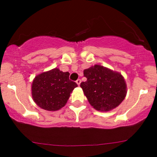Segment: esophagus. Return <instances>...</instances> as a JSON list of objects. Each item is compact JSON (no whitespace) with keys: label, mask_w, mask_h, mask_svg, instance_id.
<instances>
[{"label":"esophagus","mask_w":157,"mask_h":157,"mask_svg":"<svg viewBox=\"0 0 157 157\" xmlns=\"http://www.w3.org/2000/svg\"><path fill=\"white\" fill-rule=\"evenodd\" d=\"M76 83H77V84H78V86H79V85H80V83H81V79H78V80H77V81H76Z\"/></svg>","instance_id":"1"}]
</instances>
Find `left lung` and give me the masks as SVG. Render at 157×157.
Here are the masks:
<instances>
[{
  "mask_svg": "<svg viewBox=\"0 0 157 157\" xmlns=\"http://www.w3.org/2000/svg\"><path fill=\"white\" fill-rule=\"evenodd\" d=\"M87 81L81 82L84 95L96 110L106 112L117 108L127 93L125 79L119 72L100 65L83 71Z\"/></svg>",
  "mask_w": 157,
  "mask_h": 157,
  "instance_id": "obj_1",
  "label": "left lung"
}]
</instances>
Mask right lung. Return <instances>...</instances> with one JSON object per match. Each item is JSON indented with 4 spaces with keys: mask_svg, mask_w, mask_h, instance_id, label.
Listing matches in <instances>:
<instances>
[{
    "mask_svg": "<svg viewBox=\"0 0 157 157\" xmlns=\"http://www.w3.org/2000/svg\"><path fill=\"white\" fill-rule=\"evenodd\" d=\"M69 73L55 68L38 74L31 86L32 98L40 108L55 111L65 106L78 85L69 80Z\"/></svg>",
    "mask_w": 157,
    "mask_h": 157,
    "instance_id": "1",
    "label": "right lung"
}]
</instances>
